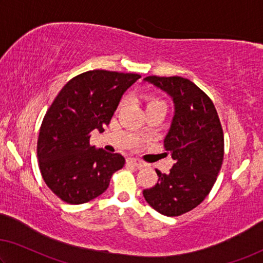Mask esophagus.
<instances>
[{"mask_svg":"<svg viewBox=\"0 0 263 263\" xmlns=\"http://www.w3.org/2000/svg\"><path fill=\"white\" fill-rule=\"evenodd\" d=\"M127 164H130V165L135 166V167H138V169L145 166V163L144 162H142V160L136 159V158H128L127 159Z\"/></svg>","mask_w":263,"mask_h":263,"instance_id":"34e87169","label":"esophagus"}]
</instances>
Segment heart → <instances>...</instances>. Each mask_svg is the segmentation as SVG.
<instances>
[{"label":"heart","mask_w":263,"mask_h":263,"mask_svg":"<svg viewBox=\"0 0 263 263\" xmlns=\"http://www.w3.org/2000/svg\"><path fill=\"white\" fill-rule=\"evenodd\" d=\"M146 101H147V108H151V107H157V106H162V107H165V103H164L163 100H160L159 98H156V97H147L146 98ZM125 103V99L120 100L119 103V106L118 108H120L123 106Z\"/></svg>","instance_id":"obj_1"}]
</instances>
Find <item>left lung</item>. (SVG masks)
Listing matches in <instances>:
<instances>
[{
  "mask_svg": "<svg viewBox=\"0 0 263 263\" xmlns=\"http://www.w3.org/2000/svg\"><path fill=\"white\" fill-rule=\"evenodd\" d=\"M166 92L175 104L164 148L175 160L169 174L156 170L158 182L144 198L165 216H179L204 201L216 182L224 156V137L214 103L193 81L182 77L144 79Z\"/></svg>",
  "mask_w": 263,
  "mask_h": 263,
  "instance_id": "1",
  "label": "left lung"
}]
</instances>
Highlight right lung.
<instances>
[{"label":"right lung","mask_w":263,"mask_h":263,"mask_svg":"<svg viewBox=\"0 0 263 263\" xmlns=\"http://www.w3.org/2000/svg\"><path fill=\"white\" fill-rule=\"evenodd\" d=\"M140 78L136 73L94 69L66 84L46 112L37 138L42 178L59 198L81 204L108 187L112 175L125 158L96 150L91 132H104L124 92Z\"/></svg>","instance_id":"add662e5"}]
</instances>
